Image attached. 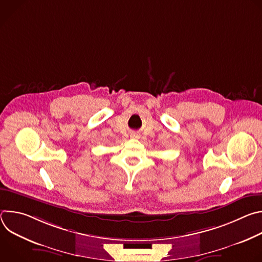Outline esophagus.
Here are the masks:
<instances>
[{
	"label": "esophagus",
	"instance_id": "esophagus-1",
	"mask_svg": "<svg viewBox=\"0 0 262 262\" xmlns=\"http://www.w3.org/2000/svg\"><path fill=\"white\" fill-rule=\"evenodd\" d=\"M132 137H133V138H139V136H138L137 134H133V135H132Z\"/></svg>",
	"mask_w": 262,
	"mask_h": 262
}]
</instances>
